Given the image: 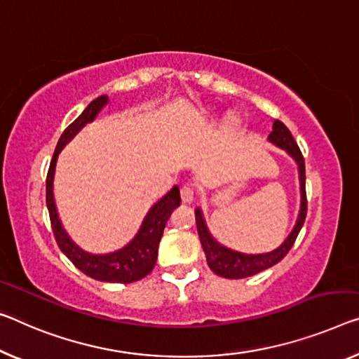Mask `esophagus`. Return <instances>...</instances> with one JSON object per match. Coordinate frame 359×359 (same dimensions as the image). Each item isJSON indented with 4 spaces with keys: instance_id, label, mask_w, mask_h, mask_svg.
<instances>
[{
    "instance_id": "esophagus-1",
    "label": "esophagus",
    "mask_w": 359,
    "mask_h": 359,
    "mask_svg": "<svg viewBox=\"0 0 359 359\" xmlns=\"http://www.w3.org/2000/svg\"><path fill=\"white\" fill-rule=\"evenodd\" d=\"M181 201H183L184 203H191L192 198H194V187H192L191 184H184L183 187H181Z\"/></svg>"
}]
</instances>
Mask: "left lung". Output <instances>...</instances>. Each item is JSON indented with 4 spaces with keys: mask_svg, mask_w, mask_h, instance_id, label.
<instances>
[{
    "mask_svg": "<svg viewBox=\"0 0 359 359\" xmlns=\"http://www.w3.org/2000/svg\"><path fill=\"white\" fill-rule=\"evenodd\" d=\"M268 141L273 142L274 146L284 149L289 156L294 158L297 167H299V180H300V212L299 218H297V223L292 229V233L287 236L283 244H280L278 249L268 253H257V255H249V253H241L236 250H231L228 247H224L213 239V236L208 231L205 219H203V215L201 208H196V224H197V233L201 237V244L203 247V252H205L207 263L210 266L215 274L222 276V278L228 279H242L249 278L257 273L263 271V269H268L274 266L276 263H279L283 258L287 255L289 250L294 245V242L299 236L303 223H305L306 218V191H305V161H303V156L300 152L299 146L294 140V136L289 131L287 126L279 120H274L273 123V131L268 136Z\"/></svg>",
    "mask_w": 359,
    "mask_h": 359,
    "instance_id": "obj_1",
    "label": "left lung"
}]
</instances>
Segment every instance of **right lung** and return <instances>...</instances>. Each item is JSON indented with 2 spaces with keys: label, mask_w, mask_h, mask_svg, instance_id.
<instances>
[{
  "label": "right lung",
  "mask_w": 359,
  "mask_h": 359,
  "mask_svg": "<svg viewBox=\"0 0 359 359\" xmlns=\"http://www.w3.org/2000/svg\"><path fill=\"white\" fill-rule=\"evenodd\" d=\"M109 104L107 96H99L95 101H91L79 118L72 122L60 136V140L54 151L51 165H49L48 176H46V205L49 212V219H51L53 233L56 237L59 249L69 260L85 273L90 278L102 283H118V284H130L135 280H140L152 271L157 262L158 244H161L165 224H167L170 215L176 207H180L181 197L178 186H173L172 191H168L161 201L154 203L151 210L147 212L146 218L142 219V224L137 234L130 241L128 245L123 249L112 253H104V255H95L81 250L74 241L70 239L69 234L65 233L60 223L56 202H54V172H56V162L59 152L62 151L64 146L67 144L74 136L83 128L86 123H91L97 117L104 106Z\"/></svg>",
  "instance_id": "right-lung-1"
}]
</instances>
